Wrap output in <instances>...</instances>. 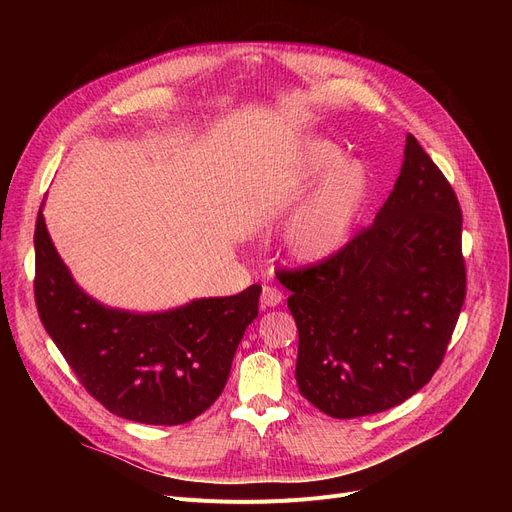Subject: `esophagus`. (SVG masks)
<instances>
[{
    "label": "esophagus",
    "mask_w": 512,
    "mask_h": 512,
    "mask_svg": "<svg viewBox=\"0 0 512 512\" xmlns=\"http://www.w3.org/2000/svg\"><path fill=\"white\" fill-rule=\"evenodd\" d=\"M284 299L282 290H278L276 286H263L261 292V307H278Z\"/></svg>",
    "instance_id": "1"
}]
</instances>
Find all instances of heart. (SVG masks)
Returning a JSON list of instances; mask_svg holds the SVG:
<instances>
[{
    "mask_svg": "<svg viewBox=\"0 0 512 512\" xmlns=\"http://www.w3.org/2000/svg\"><path fill=\"white\" fill-rule=\"evenodd\" d=\"M342 159L344 153L338 145L311 139L276 186V201L288 203L325 178L284 230V247L294 261L330 259L351 240L369 197V174L359 161Z\"/></svg>",
    "mask_w": 512,
    "mask_h": 512,
    "instance_id": "obj_1",
    "label": "heart"
}]
</instances>
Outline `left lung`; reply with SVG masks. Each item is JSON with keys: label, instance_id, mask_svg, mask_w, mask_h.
I'll list each match as a JSON object with an SVG mask.
<instances>
[{"label": "left lung", "instance_id": "8db88e82", "mask_svg": "<svg viewBox=\"0 0 512 512\" xmlns=\"http://www.w3.org/2000/svg\"><path fill=\"white\" fill-rule=\"evenodd\" d=\"M463 213L413 134L390 197L342 251L280 270L299 328L297 384L334 419L388 411L440 367L465 303Z\"/></svg>", "mask_w": 512, "mask_h": 512}]
</instances>
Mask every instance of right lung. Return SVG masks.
Returning <instances> with one entry per match:
<instances>
[{
  "label": "right lung",
  "mask_w": 512,
  "mask_h": 512,
  "mask_svg": "<svg viewBox=\"0 0 512 512\" xmlns=\"http://www.w3.org/2000/svg\"><path fill=\"white\" fill-rule=\"evenodd\" d=\"M261 286L159 313L105 307L80 288L35 226V301L45 332L101 405L147 425H180L222 394L236 348L259 313Z\"/></svg>",
  "instance_id": "obj_1"
}]
</instances>
